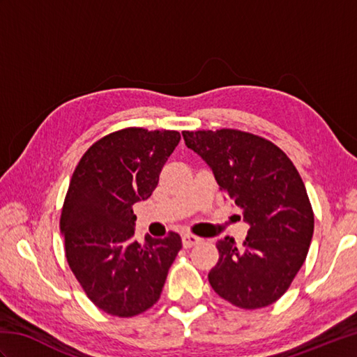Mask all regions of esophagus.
I'll return each mask as SVG.
<instances>
[{
	"label": "esophagus",
	"mask_w": 357,
	"mask_h": 357,
	"mask_svg": "<svg viewBox=\"0 0 357 357\" xmlns=\"http://www.w3.org/2000/svg\"><path fill=\"white\" fill-rule=\"evenodd\" d=\"M199 242H201V238L193 236V234H190V233H185L184 236H183V245H184V248H190L193 245H198Z\"/></svg>",
	"instance_id": "34e87169"
}]
</instances>
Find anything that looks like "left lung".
<instances>
[{
  "instance_id": "1",
  "label": "left lung",
  "mask_w": 357,
  "mask_h": 357,
  "mask_svg": "<svg viewBox=\"0 0 357 357\" xmlns=\"http://www.w3.org/2000/svg\"><path fill=\"white\" fill-rule=\"evenodd\" d=\"M183 138L250 227L244 248L229 236L218 241L210 285L241 308L273 304L305 262L313 238L312 204L298 170L275 144L252 133L222 128L183 132Z\"/></svg>"
}]
</instances>
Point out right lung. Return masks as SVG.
<instances>
[{"label":"right lung","instance_id":"1","mask_svg":"<svg viewBox=\"0 0 357 357\" xmlns=\"http://www.w3.org/2000/svg\"><path fill=\"white\" fill-rule=\"evenodd\" d=\"M181 135L124 128L95 142L73 172L61 211L66 257L93 304L112 316L146 312L183 247L178 233L135 238L133 206L147 201Z\"/></svg>","mask_w":357,"mask_h":357}]
</instances>
